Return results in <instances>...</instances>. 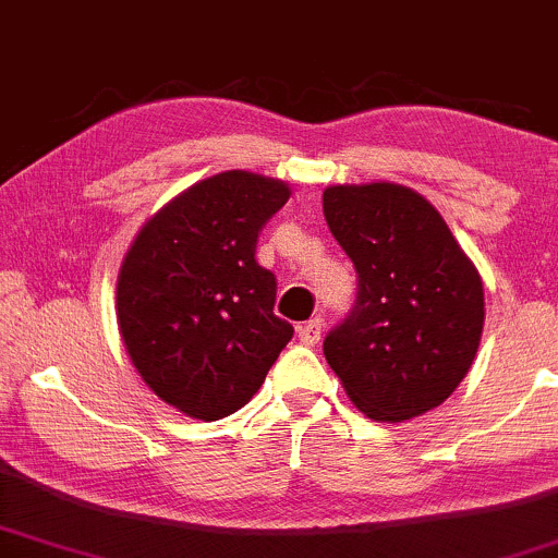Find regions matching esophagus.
<instances>
[{"mask_svg": "<svg viewBox=\"0 0 558 558\" xmlns=\"http://www.w3.org/2000/svg\"><path fill=\"white\" fill-rule=\"evenodd\" d=\"M322 330H325V322H322V317L308 319V322H304V325H299V340H301V343H304V345L319 343Z\"/></svg>", "mask_w": 558, "mask_h": 558, "instance_id": "1", "label": "esophagus"}]
</instances>
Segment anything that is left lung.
Instances as JSON below:
<instances>
[{
	"instance_id": "1",
	"label": "left lung",
	"mask_w": 558,
	"mask_h": 558,
	"mask_svg": "<svg viewBox=\"0 0 558 558\" xmlns=\"http://www.w3.org/2000/svg\"><path fill=\"white\" fill-rule=\"evenodd\" d=\"M327 226L359 272L353 312L325 338L345 395L402 424L458 389L483 335V280L439 210L392 181L322 192Z\"/></svg>"
}]
</instances>
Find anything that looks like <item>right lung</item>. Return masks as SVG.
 I'll use <instances>...</instances> for the list:
<instances>
[{
	"label": "right lung",
	"instance_id": "right-lung-1",
	"mask_svg": "<svg viewBox=\"0 0 558 558\" xmlns=\"http://www.w3.org/2000/svg\"><path fill=\"white\" fill-rule=\"evenodd\" d=\"M291 197L280 179L223 171L145 220L117 278V319L143 381L190 418L252 400L293 338L275 317V275L257 265L262 226Z\"/></svg>",
	"mask_w": 558,
	"mask_h": 558
}]
</instances>
